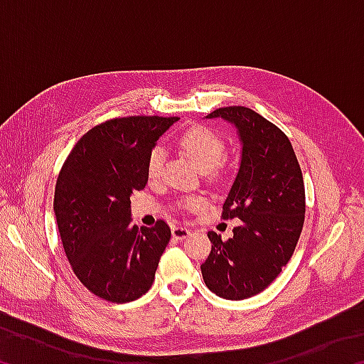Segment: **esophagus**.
Here are the masks:
<instances>
[{"mask_svg": "<svg viewBox=\"0 0 364 364\" xmlns=\"http://www.w3.org/2000/svg\"><path fill=\"white\" fill-rule=\"evenodd\" d=\"M171 234H173L175 239H186L191 234V230L183 225H176L171 228Z\"/></svg>", "mask_w": 364, "mask_h": 364, "instance_id": "1", "label": "esophagus"}]
</instances>
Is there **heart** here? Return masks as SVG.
I'll list each match as a JSON object with an SVG mask.
<instances>
[{"instance_id": "obj_1", "label": "heart", "mask_w": 364, "mask_h": 364, "mask_svg": "<svg viewBox=\"0 0 364 364\" xmlns=\"http://www.w3.org/2000/svg\"><path fill=\"white\" fill-rule=\"evenodd\" d=\"M181 149L188 154V157L199 167L202 171H213L218 165L223 162L226 146L223 138L218 133L207 127L197 125L189 128L188 132H184L180 139H178ZM164 164V149L160 146H156L147 156L146 171L149 178H157L160 175ZM202 204L200 199L191 197L183 202V205L189 208V210H196Z\"/></svg>"}]
</instances>
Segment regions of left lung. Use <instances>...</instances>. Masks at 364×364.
Here are the masks:
<instances>
[{
  "instance_id": "1",
  "label": "left lung",
  "mask_w": 364,
  "mask_h": 364,
  "mask_svg": "<svg viewBox=\"0 0 364 364\" xmlns=\"http://www.w3.org/2000/svg\"><path fill=\"white\" fill-rule=\"evenodd\" d=\"M236 127L241 165L221 217L239 218L232 237L208 231L212 250L200 264L207 287L218 297L242 300L267 289L286 267L305 220L304 176L289 138L255 110L220 107L207 119Z\"/></svg>"
}]
</instances>
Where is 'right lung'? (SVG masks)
I'll use <instances>...</instances> for the list:
<instances>
[{
  "instance_id": "right-lung-1",
  "label": "right lung",
  "mask_w": 364,
  "mask_h": 364,
  "mask_svg": "<svg viewBox=\"0 0 364 364\" xmlns=\"http://www.w3.org/2000/svg\"><path fill=\"white\" fill-rule=\"evenodd\" d=\"M178 117H122L83 134L60 168L54 213L80 282L114 304L149 291L171 231L132 225L134 191L146 188L147 156Z\"/></svg>"
}]
</instances>
